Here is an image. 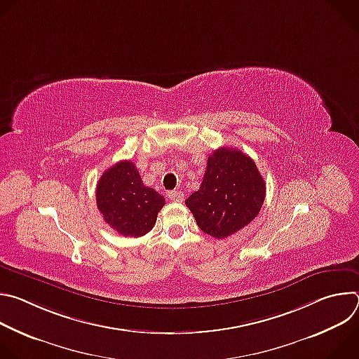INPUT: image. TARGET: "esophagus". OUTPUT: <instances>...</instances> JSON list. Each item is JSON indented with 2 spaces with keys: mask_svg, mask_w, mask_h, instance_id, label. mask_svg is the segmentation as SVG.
I'll return each mask as SVG.
<instances>
[{
  "mask_svg": "<svg viewBox=\"0 0 359 359\" xmlns=\"http://www.w3.org/2000/svg\"><path fill=\"white\" fill-rule=\"evenodd\" d=\"M168 196H169V198L173 200V201H183V198H184V194H183L182 191H179V190L169 191Z\"/></svg>",
  "mask_w": 359,
  "mask_h": 359,
  "instance_id": "esophagus-1",
  "label": "esophagus"
}]
</instances>
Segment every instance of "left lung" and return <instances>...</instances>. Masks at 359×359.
Returning a JSON list of instances; mask_svg holds the SVG:
<instances>
[{
  "instance_id": "obj_1",
  "label": "left lung",
  "mask_w": 359,
  "mask_h": 359,
  "mask_svg": "<svg viewBox=\"0 0 359 359\" xmlns=\"http://www.w3.org/2000/svg\"><path fill=\"white\" fill-rule=\"evenodd\" d=\"M264 197L266 183L254 161L238 149L220 147L208 158L201 186L186 206L200 230L226 238L257 217Z\"/></svg>"
}]
</instances>
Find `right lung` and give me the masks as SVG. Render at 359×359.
<instances>
[{"label": "right lung", "mask_w": 359, "mask_h": 359, "mask_svg": "<svg viewBox=\"0 0 359 359\" xmlns=\"http://www.w3.org/2000/svg\"><path fill=\"white\" fill-rule=\"evenodd\" d=\"M96 206L104 220L125 237H142L156 223L165 197L143 184L130 161H121L100 176Z\"/></svg>", "instance_id": "right-lung-1"}]
</instances>
